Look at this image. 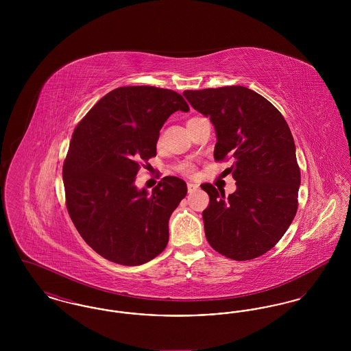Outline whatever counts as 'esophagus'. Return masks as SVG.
<instances>
[{
    "label": "esophagus",
    "instance_id": "esophagus-1",
    "mask_svg": "<svg viewBox=\"0 0 351 351\" xmlns=\"http://www.w3.org/2000/svg\"><path fill=\"white\" fill-rule=\"evenodd\" d=\"M186 185H188V192H189V193H193V192H196V191L199 189V185H197V184L188 183Z\"/></svg>",
    "mask_w": 351,
    "mask_h": 351
}]
</instances>
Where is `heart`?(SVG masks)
<instances>
[{"label":"heart","mask_w":351,"mask_h":351,"mask_svg":"<svg viewBox=\"0 0 351 351\" xmlns=\"http://www.w3.org/2000/svg\"><path fill=\"white\" fill-rule=\"evenodd\" d=\"M179 171H180V172H183L185 175H192V173L195 172V169H193V167H192L189 163H183V165H180V166H179Z\"/></svg>","instance_id":"1"}]
</instances>
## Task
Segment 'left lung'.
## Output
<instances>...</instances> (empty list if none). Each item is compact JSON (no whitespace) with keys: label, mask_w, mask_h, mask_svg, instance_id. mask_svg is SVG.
<instances>
[{"label":"left lung","mask_w":351,"mask_h":351,"mask_svg":"<svg viewBox=\"0 0 351 351\" xmlns=\"http://www.w3.org/2000/svg\"><path fill=\"white\" fill-rule=\"evenodd\" d=\"M184 97L210 118L217 143L215 159L230 158L237 182L225 196L212 184L202 212L205 235L215 250L234 261H250L271 250L298 212L300 169L292 133L280 112L246 86L185 90Z\"/></svg>","instance_id":"obj_1"}]
</instances>
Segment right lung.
<instances>
[{"label": "right lung", "instance_id": "add662e5", "mask_svg": "<svg viewBox=\"0 0 351 351\" xmlns=\"http://www.w3.org/2000/svg\"><path fill=\"white\" fill-rule=\"evenodd\" d=\"M182 95L147 85L105 95L75 129L63 166L69 217L84 241L123 266L147 263L166 249L168 221L186 184L166 176L152 192L135 185L139 162L156 155L159 132Z\"/></svg>", "mask_w": 351, "mask_h": 351}]
</instances>
